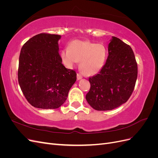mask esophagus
<instances>
[{"mask_svg":"<svg viewBox=\"0 0 158 158\" xmlns=\"http://www.w3.org/2000/svg\"><path fill=\"white\" fill-rule=\"evenodd\" d=\"M82 74L78 73V74H77V80H79L82 79Z\"/></svg>","mask_w":158,"mask_h":158,"instance_id":"1","label":"esophagus"}]
</instances>
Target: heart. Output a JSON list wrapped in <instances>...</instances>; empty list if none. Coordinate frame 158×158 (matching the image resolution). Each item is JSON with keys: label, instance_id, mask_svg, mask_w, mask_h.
<instances>
[{"label": "heart", "instance_id": "1", "mask_svg": "<svg viewBox=\"0 0 158 158\" xmlns=\"http://www.w3.org/2000/svg\"><path fill=\"white\" fill-rule=\"evenodd\" d=\"M60 56L64 64L72 68L80 61V69L85 76L94 75L101 70L106 62L107 50L102 44L89 41L75 40L70 47L61 51Z\"/></svg>", "mask_w": 158, "mask_h": 158}]
</instances>
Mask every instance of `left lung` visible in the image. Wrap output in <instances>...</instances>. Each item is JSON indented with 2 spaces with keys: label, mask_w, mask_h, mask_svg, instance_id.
Returning <instances> with one entry per match:
<instances>
[{
  "label": "left lung",
  "mask_w": 158,
  "mask_h": 158,
  "mask_svg": "<svg viewBox=\"0 0 158 158\" xmlns=\"http://www.w3.org/2000/svg\"><path fill=\"white\" fill-rule=\"evenodd\" d=\"M108 53L99 73L89 78L91 87L85 95L89 106L98 111L112 110L126 103L137 79V63L130 46L113 36Z\"/></svg>",
  "instance_id": "8db88e82"
}]
</instances>
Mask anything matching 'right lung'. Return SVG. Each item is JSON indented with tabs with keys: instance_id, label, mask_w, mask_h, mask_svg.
Returning a JSON list of instances; mask_svg holds the SVG:
<instances>
[{
	"instance_id": "1",
	"label": "right lung",
	"mask_w": 158,
	"mask_h": 158,
	"mask_svg": "<svg viewBox=\"0 0 158 158\" xmlns=\"http://www.w3.org/2000/svg\"><path fill=\"white\" fill-rule=\"evenodd\" d=\"M60 38L59 35L40 33L21 49L18 82L27 102L35 107H60L76 80V72L62 64L59 53Z\"/></svg>"
}]
</instances>
